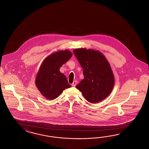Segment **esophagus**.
<instances>
[{"mask_svg": "<svg viewBox=\"0 0 149 149\" xmlns=\"http://www.w3.org/2000/svg\"><path fill=\"white\" fill-rule=\"evenodd\" d=\"M77 85V81H73V83L72 84V86L73 87H75Z\"/></svg>", "mask_w": 149, "mask_h": 149, "instance_id": "34e87169", "label": "esophagus"}]
</instances>
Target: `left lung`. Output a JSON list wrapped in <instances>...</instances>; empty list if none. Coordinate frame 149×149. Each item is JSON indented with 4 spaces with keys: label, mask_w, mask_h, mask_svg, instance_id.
<instances>
[{
    "label": "left lung",
    "mask_w": 149,
    "mask_h": 149,
    "mask_svg": "<svg viewBox=\"0 0 149 149\" xmlns=\"http://www.w3.org/2000/svg\"><path fill=\"white\" fill-rule=\"evenodd\" d=\"M73 53L82 68L84 76L76 88L91 103L107 97L113 88L114 77L104 55L97 50L84 48L74 49Z\"/></svg>",
    "instance_id": "obj_1"
}]
</instances>
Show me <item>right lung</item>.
Wrapping results in <instances>:
<instances>
[{
	"label": "right lung",
	"mask_w": 149,
	"mask_h": 149,
	"mask_svg": "<svg viewBox=\"0 0 149 149\" xmlns=\"http://www.w3.org/2000/svg\"><path fill=\"white\" fill-rule=\"evenodd\" d=\"M72 56L70 51L60 50L51 54L41 63L35 84L41 94L48 100L57 98L64 89L71 87L60 69Z\"/></svg>",
	"instance_id": "right-lung-1"
}]
</instances>
